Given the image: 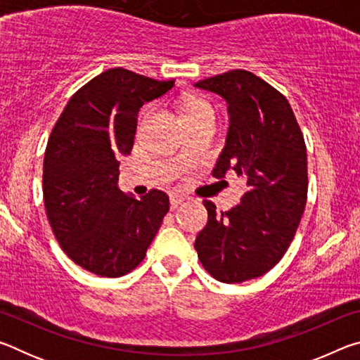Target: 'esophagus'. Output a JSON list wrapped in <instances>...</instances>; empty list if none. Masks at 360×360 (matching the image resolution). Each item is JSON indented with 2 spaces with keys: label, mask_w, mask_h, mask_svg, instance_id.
I'll list each match as a JSON object with an SVG mask.
<instances>
[{
  "label": "esophagus",
  "mask_w": 360,
  "mask_h": 360,
  "mask_svg": "<svg viewBox=\"0 0 360 360\" xmlns=\"http://www.w3.org/2000/svg\"><path fill=\"white\" fill-rule=\"evenodd\" d=\"M184 197H182V195H179V193H172L169 195V203H172V208H178V206L181 205V203H184Z\"/></svg>",
  "instance_id": "esophagus-1"
}]
</instances>
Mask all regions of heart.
Masks as SVG:
<instances>
[{
	"label": "heart",
	"mask_w": 360,
	"mask_h": 360,
	"mask_svg": "<svg viewBox=\"0 0 360 360\" xmlns=\"http://www.w3.org/2000/svg\"><path fill=\"white\" fill-rule=\"evenodd\" d=\"M182 117H184L187 124H192V122L206 117H214V108H212L210 101L203 98L188 96V98L182 101Z\"/></svg>",
	"instance_id": "heart-1"
}]
</instances>
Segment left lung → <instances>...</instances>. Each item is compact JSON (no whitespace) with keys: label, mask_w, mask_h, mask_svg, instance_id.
<instances>
[{"label":"left lung","mask_w":360,"mask_h":360,"mask_svg":"<svg viewBox=\"0 0 360 360\" xmlns=\"http://www.w3.org/2000/svg\"><path fill=\"white\" fill-rule=\"evenodd\" d=\"M195 87L221 95L230 127L212 176L236 173L248 192L230 211L208 210L195 249L221 283H243L270 271L288 251L308 193L307 146L294 111L275 87L245 70H231Z\"/></svg>","instance_id":"obj_1"}]
</instances>
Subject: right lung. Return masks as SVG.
I'll return each mask as SVG.
<instances>
[{
    "instance_id": "add662e5",
    "label": "right lung",
    "mask_w": 360,
    "mask_h": 360,
    "mask_svg": "<svg viewBox=\"0 0 360 360\" xmlns=\"http://www.w3.org/2000/svg\"><path fill=\"white\" fill-rule=\"evenodd\" d=\"M173 85L108 70L71 96L49 136L42 168L47 219L63 252L84 270L127 275L160 229L168 195L152 188L136 200L122 192L117 158L131 152L141 106Z\"/></svg>"
}]
</instances>
